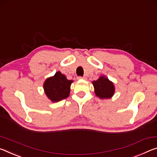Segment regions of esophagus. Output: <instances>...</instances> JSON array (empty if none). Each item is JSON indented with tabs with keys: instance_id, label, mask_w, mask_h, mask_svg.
I'll list each match as a JSON object with an SVG mask.
<instances>
[{
	"instance_id": "34e87169",
	"label": "esophagus",
	"mask_w": 157,
	"mask_h": 157,
	"mask_svg": "<svg viewBox=\"0 0 157 157\" xmlns=\"http://www.w3.org/2000/svg\"><path fill=\"white\" fill-rule=\"evenodd\" d=\"M77 79H86V77H82V76H78L77 77Z\"/></svg>"
}]
</instances>
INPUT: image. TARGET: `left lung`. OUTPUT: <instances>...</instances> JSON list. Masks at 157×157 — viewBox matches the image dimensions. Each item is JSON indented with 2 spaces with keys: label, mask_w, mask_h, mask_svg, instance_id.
I'll return each mask as SVG.
<instances>
[{
  "label": "left lung",
  "mask_w": 157,
  "mask_h": 157,
  "mask_svg": "<svg viewBox=\"0 0 157 157\" xmlns=\"http://www.w3.org/2000/svg\"><path fill=\"white\" fill-rule=\"evenodd\" d=\"M92 83L93 84L95 95L101 99H110L114 95V83L106 76H101L97 81H92Z\"/></svg>",
  "instance_id": "1"
}]
</instances>
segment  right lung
Here are the masks:
<instances>
[{"label":"right lung","instance_id":"1","mask_svg":"<svg viewBox=\"0 0 157 157\" xmlns=\"http://www.w3.org/2000/svg\"><path fill=\"white\" fill-rule=\"evenodd\" d=\"M72 83V80H68L64 74L58 71L54 76L46 79L43 88L48 99L52 102H58L69 97Z\"/></svg>","mask_w":157,"mask_h":157}]
</instances>
